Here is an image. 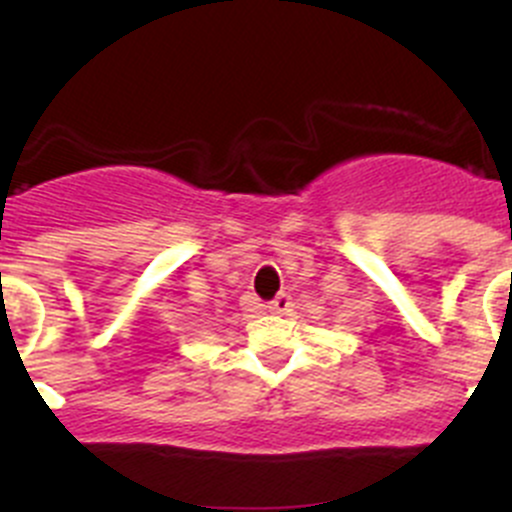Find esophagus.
Listing matches in <instances>:
<instances>
[{"label": "esophagus", "mask_w": 512, "mask_h": 512, "mask_svg": "<svg viewBox=\"0 0 512 512\" xmlns=\"http://www.w3.org/2000/svg\"><path fill=\"white\" fill-rule=\"evenodd\" d=\"M269 311H271V314H279V316L289 314V311H291V296L289 294L276 296V299L269 304Z\"/></svg>", "instance_id": "esophagus-1"}]
</instances>
